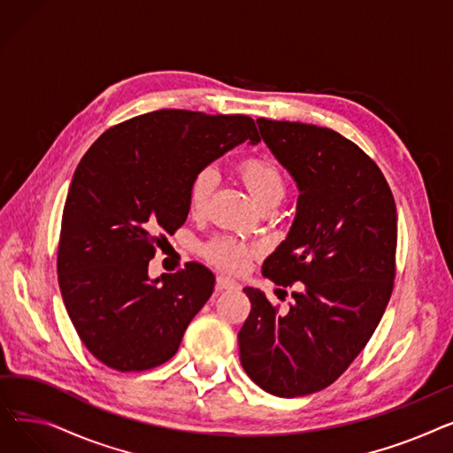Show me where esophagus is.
Masks as SVG:
<instances>
[{
    "instance_id": "1",
    "label": "esophagus",
    "mask_w": 453,
    "mask_h": 453,
    "mask_svg": "<svg viewBox=\"0 0 453 453\" xmlns=\"http://www.w3.org/2000/svg\"><path fill=\"white\" fill-rule=\"evenodd\" d=\"M233 288H239V284H236L233 279L224 277V275H217V290L224 292V290H233Z\"/></svg>"
}]
</instances>
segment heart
Returning a JSON list of instances; mask_svg holds the SVG:
<instances>
[{
	"label": "heart",
	"mask_w": 453,
	"mask_h": 453,
	"mask_svg": "<svg viewBox=\"0 0 453 453\" xmlns=\"http://www.w3.org/2000/svg\"><path fill=\"white\" fill-rule=\"evenodd\" d=\"M239 174L248 187L250 195L263 207L272 202H279L284 193V176L279 166L268 157H248L239 165ZM219 174L212 166H203L188 183V211L200 217L205 212L212 190L217 187ZM255 248L233 239V236H219L203 246V257L211 265L226 272H241L248 266Z\"/></svg>",
	"instance_id": "obj_1"
}]
</instances>
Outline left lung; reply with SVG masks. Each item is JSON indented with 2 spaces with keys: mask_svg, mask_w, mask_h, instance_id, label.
Here are the masks:
<instances>
[{
  "mask_svg": "<svg viewBox=\"0 0 453 453\" xmlns=\"http://www.w3.org/2000/svg\"><path fill=\"white\" fill-rule=\"evenodd\" d=\"M257 125L297 183V214L263 275L294 287L280 311L251 287V312L239 332L241 364L280 398L328 388L371 340L395 280L396 207L378 165L342 134L304 123Z\"/></svg>",
  "mask_w": 453,
  "mask_h": 453,
  "instance_id": "1",
  "label": "left lung"
}]
</instances>
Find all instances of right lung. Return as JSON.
Listing matches in <instances>:
<instances>
[{
	"instance_id": "1",
	"label": "right lung",
	"mask_w": 453,
	"mask_h": 453,
	"mask_svg": "<svg viewBox=\"0 0 453 453\" xmlns=\"http://www.w3.org/2000/svg\"><path fill=\"white\" fill-rule=\"evenodd\" d=\"M260 141L248 115L157 110L108 128L81 159L62 212L57 272L86 349L121 371L176 354L214 288L198 263L149 279L165 233L188 214L193 176L233 147Z\"/></svg>"
}]
</instances>
